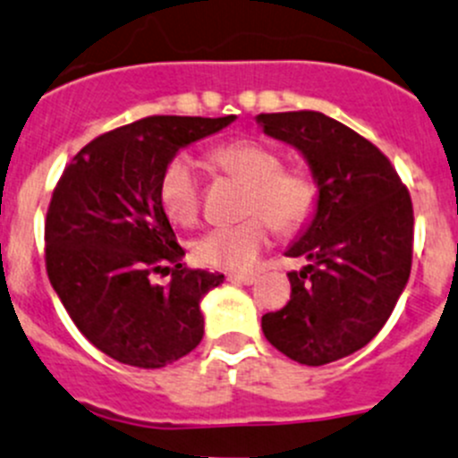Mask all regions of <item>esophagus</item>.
Wrapping results in <instances>:
<instances>
[{
    "mask_svg": "<svg viewBox=\"0 0 458 458\" xmlns=\"http://www.w3.org/2000/svg\"><path fill=\"white\" fill-rule=\"evenodd\" d=\"M228 282L246 284V286H250V284L257 282V275H228Z\"/></svg>",
    "mask_w": 458,
    "mask_h": 458,
    "instance_id": "esophagus-1",
    "label": "esophagus"
}]
</instances>
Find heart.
<instances>
[{
    "label": "heart",
    "mask_w": 458,
    "mask_h": 458,
    "mask_svg": "<svg viewBox=\"0 0 458 458\" xmlns=\"http://www.w3.org/2000/svg\"><path fill=\"white\" fill-rule=\"evenodd\" d=\"M216 165L248 185L246 221L216 225L192 243L197 261L221 270H246L268 243V230L293 233L313 216L318 183L301 167H284L275 149L257 140H233L212 154ZM161 206L170 221L190 225L201 212V174L192 158L176 157L165 165L158 183Z\"/></svg>",
    "instance_id": "obj_1"
}]
</instances>
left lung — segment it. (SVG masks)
Here are the masks:
<instances>
[{"mask_svg":"<svg viewBox=\"0 0 458 458\" xmlns=\"http://www.w3.org/2000/svg\"><path fill=\"white\" fill-rule=\"evenodd\" d=\"M257 123L304 154L319 188L313 221L286 250L309 264L288 273L291 300L261 328L300 365L335 362L378 335L410 279V190L371 140L319 111L259 114Z\"/></svg>","mask_w":458,"mask_h":458,"instance_id":"left-lung-1","label":"left lung"}]
</instances>
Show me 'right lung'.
I'll use <instances>...</instances> for the list:
<instances>
[{
    "mask_svg": "<svg viewBox=\"0 0 458 458\" xmlns=\"http://www.w3.org/2000/svg\"><path fill=\"white\" fill-rule=\"evenodd\" d=\"M234 116H148L84 145L62 172L44 221L51 286L93 347L158 369L203 337L201 300L224 275L192 270L161 206L158 183L185 145ZM170 272L165 287L151 275Z\"/></svg>",
    "mask_w": 458,
    "mask_h": 458,
    "instance_id": "add662e5",
    "label": "right lung"
}]
</instances>
